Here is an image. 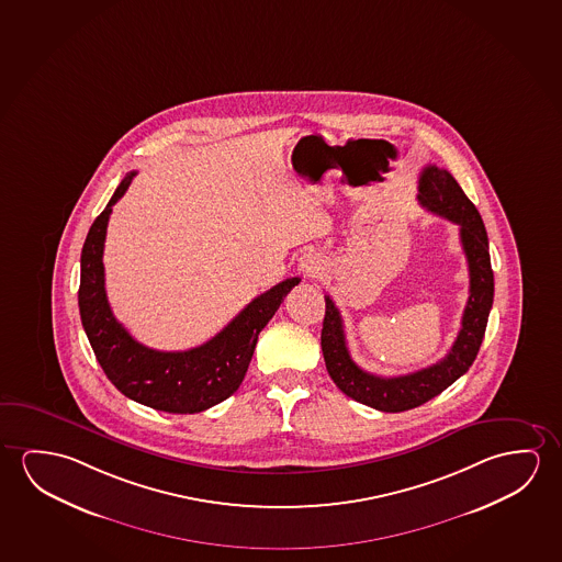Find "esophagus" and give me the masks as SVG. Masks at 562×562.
<instances>
[{
    "label": "esophagus",
    "instance_id": "1",
    "mask_svg": "<svg viewBox=\"0 0 562 562\" xmlns=\"http://www.w3.org/2000/svg\"><path fill=\"white\" fill-rule=\"evenodd\" d=\"M300 272H302L305 278H315L321 272V257L317 252H305L302 259H300Z\"/></svg>",
    "mask_w": 562,
    "mask_h": 562
}]
</instances>
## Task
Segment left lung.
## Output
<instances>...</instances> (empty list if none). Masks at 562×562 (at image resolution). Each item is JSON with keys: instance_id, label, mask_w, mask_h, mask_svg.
Wrapping results in <instances>:
<instances>
[{"instance_id": "8db88e82", "label": "left lung", "mask_w": 562, "mask_h": 562, "mask_svg": "<svg viewBox=\"0 0 562 562\" xmlns=\"http://www.w3.org/2000/svg\"><path fill=\"white\" fill-rule=\"evenodd\" d=\"M416 199L428 212L459 225L461 245L469 265V300L458 338L446 358L424 370L397 378H381L363 372L348 352L345 325L337 305L330 295H325L321 348L328 375L345 395L381 413L411 411L440 395L443 389L458 381L475 362L493 307L494 274L488 237L475 204L467 199L451 173L436 165L424 167Z\"/></svg>"}]
</instances>
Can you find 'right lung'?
<instances>
[{"label":"right lung","mask_w":562,"mask_h":562,"mask_svg":"<svg viewBox=\"0 0 562 562\" xmlns=\"http://www.w3.org/2000/svg\"><path fill=\"white\" fill-rule=\"evenodd\" d=\"M136 171L126 175L113 199L97 216L81 250L78 303L87 338L106 378L122 395L139 405L173 415H194L232 397L241 385L260 330L300 278L270 288L216 337L184 352H161L139 345L122 327L104 292L103 249L113 206L124 196Z\"/></svg>","instance_id":"1"}]
</instances>
